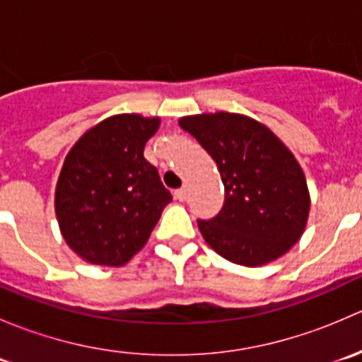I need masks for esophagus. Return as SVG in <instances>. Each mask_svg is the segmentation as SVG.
I'll use <instances>...</instances> for the list:
<instances>
[{"mask_svg": "<svg viewBox=\"0 0 362 362\" xmlns=\"http://www.w3.org/2000/svg\"><path fill=\"white\" fill-rule=\"evenodd\" d=\"M175 198H177L178 202H185V199H187V187H180L178 191H175Z\"/></svg>", "mask_w": 362, "mask_h": 362, "instance_id": "34e87169", "label": "esophagus"}]
</instances>
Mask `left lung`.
Returning <instances> with one entry per match:
<instances>
[{
    "label": "left lung",
    "mask_w": 362,
    "mask_h": 362,
    "mask_svg": "<svg viewBox=\"0 0 362 362\" xmlns=\"http://www.w3.org/2000/svg\"><path fill=\"white\" fill-rule=\"evenodd\" d=\"M180 127L211 156L224 206L198 221L204 242L236 264H266L301 238L310 211L306 178L293 152L257 120L229 112L187 115Z\"/></svg>",
    "instance_id": "obj_1"
}]
</instances>
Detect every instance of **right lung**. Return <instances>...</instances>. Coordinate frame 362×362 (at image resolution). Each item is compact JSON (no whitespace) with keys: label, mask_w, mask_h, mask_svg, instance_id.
<instances>
[{"label":"right lung","mask_w":362,"mask_h":362,"mask_svg":"<svg viewBox=\"0 0 362 362\" xmlns=\"http://www.w3.org/2000/svg\"><path fill=\"white\" fill-rule=\"evenodd\" d=\"M158 117H108L73 145L56 185V215L69 249L90 264L122 266L144 249L171 194L144 158Z\"/></svg>","instance_id":"right-lung-1"}]
</instances>
